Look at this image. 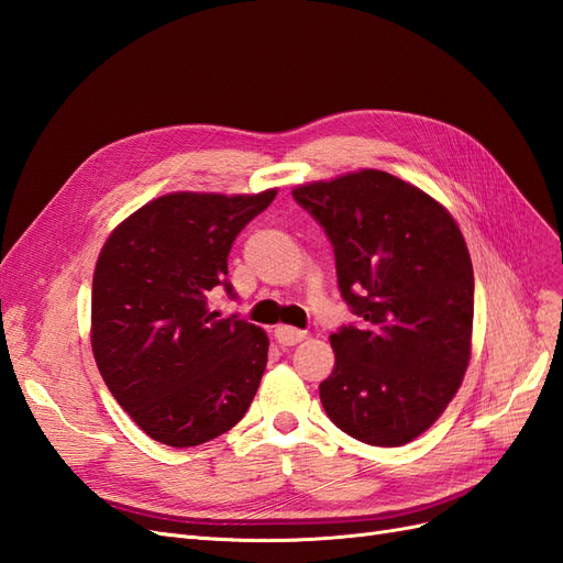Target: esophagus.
Here are the masks:
<instances>
[{
	"instance_id": "esophagus-1",
	"label": "esophagus",
	"mask_w": 563,
	"mask_h": 563,
	"mask_svg": "<svg viewBox=\"0 0 563 563\" xmlns=\"http://www.w3.org/2000/svg\"><path fill=\"white\" fill-rule=\"evenodd\" d=\"M275 338H277V343L282 347H291V345L302 343V340L308 338V333L300 331V329H294V327H277L275 329Z\"/></svg>"
}]
</instances>
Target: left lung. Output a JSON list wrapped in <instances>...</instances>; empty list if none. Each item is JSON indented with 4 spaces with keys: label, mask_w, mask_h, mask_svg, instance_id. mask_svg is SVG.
<instances>
[{
    "label": "left lung",
    "mask_w": 563,
    "mask_h": 563,
    "mask_svg": "<svg viewBox=\"0 0 563 563\" xmlns=\"http://www.w3.org/2000/svg\"><path fill=\"white\" fill-rule=\"evenodd\" d=\"M294 199L327 232L340 296L360 317L331 335L323 411L364 444L404 446L444 413L470 364L463 232L430 195L376 168L300 185Z\"/></svg>",
    "instance_id": "left-lung-1"
}]
</instances>
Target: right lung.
<instances>
[{
	"label": "right lung",
	"instance_id": "obj_1",
	"mask_svg": "<svg viewBox=\"0 0 563 563\" xmlns=\"http://www.w3.org/2000/svg\"><path fill=\"white\" fill-rule=\"evenodd\" d=\"M261 195L174 192L117 225L98 255L91 345L100 376L139 428L166 446L232 430L258 391L269 340L209 298L228 282L234 236L263 213Z\"/></svg>",
	"mask_w": 563,
	"mask_h": 563
}]
</instances>
